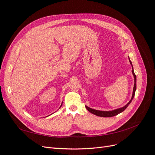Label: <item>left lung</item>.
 Here are the masks:
<instances>
[{
  "label": "left lung",
  "instance_id": "left-lung-1",
  "mask_svg": "<svg viewBox=\"0 0 155 155\" xmlns=\"http://www.w3.org/2000/svg\"><path fill=\"white\" fill-rule=\"evenodd\" d=\"M129 62H130V64H131V66H132V74L134 76V87H133V94H132V97H131V99L130 100L127 104L125 106L121 107V108H119V109H114V110H109V111H104V110H95V109H91V108L88 107L87 106L85 105V107L86 109L90 112H91L92 114H95L97 116H100V117H105V118H106V117H112V116H116L117 114H118L120 113H121V112H122L124 110H125L127 107L129 106V105L130 104V103L132 101L133 97L134 96V94H135V91H136V89H137V76H136V75L134 74V70H133V64H132V63H131L130 60L129 58Z\"/></svg>",
  "mask_w": 155,
  "mask_h": 155
}]
</instances>
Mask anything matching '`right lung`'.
<instances>
[{"label": "right lung", "mask_w": 155, "mask_h": 155, "mask_svg": "<svg viewBox=\"0 0 155 155\" xmlns=\"http://www.w3.org/2000/svg\"><path fill=\"white\" fill-rule=\"evenodd\" d=\"M62 104H63V102H62ZM62 104H61V106H60V107H61V105H62ZM60 107H59V108H60Z\"/></svg>", "instance_id": "right-lung-1"}]
</instances>
